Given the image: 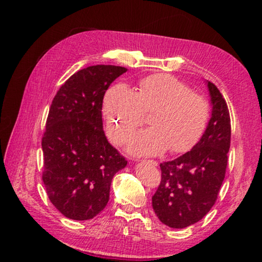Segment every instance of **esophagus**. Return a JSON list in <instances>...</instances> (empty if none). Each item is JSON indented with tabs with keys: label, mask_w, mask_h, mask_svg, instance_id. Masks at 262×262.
<instances>
[{
	"label": "esophagus",
	"mask_w": 262,
	"mask_h": 262,
	"mask_svg": "<svg viewBox=\"0 0 262 262\" xmlns=\"http://www.w3.org/2000/svg\"><path fill=\"white\" fill-rule=\"evenodd\" d=\"M148 163L151 164V165H154V166H157L158 165V163L156 161H148Z\"/></svg>",
	"instance_id": "esophagus-1"
}]
</instances>
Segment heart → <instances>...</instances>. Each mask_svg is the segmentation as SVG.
<instances>
[{"instance_id":"1","label":"heart","mask_w":262,"mask_h":262,"mask_svg":"<svg viewBox=\"0 0 262 262\" xmlns=\"http://www.w3.org/2000/svg\"><path fill=\"white\" fill-rule=\"evenodd\" d=\"M150 126L135 133L128 142L129 152L155 156L165 151L185 152L205 133L209 104L205 97L190 91L187 84L170 74L142 78L136 92L123 83L111 86L104 97L106 132L114 143H123L151 112Z\"/></svg>"}]
</instances>
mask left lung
I'll return each mask as SVG.
<instances>
[{"label":"left lung","mask_w":262,"mask_h":262,"mask_svg":"<svg viewBox=\"0 0 262 262\" xmlns=\"http://www.w3.org/2000/svg\"><path fill=\"white\" fill-rule=\"evenodd\" d=\"M211 118L192 150L161 165L162 180L152 208L167 227L184 229L205 217L215 205L228 165L231 123L227 101L214 83L207 81Z\"/></svg>","instance_id":"left-lung-1"}]
</instances>
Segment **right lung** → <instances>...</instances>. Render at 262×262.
Listing matches in <instances>:
<instances>
[{"mask_svg":"<svg viewBox=\"0 0 262 262\" xmlns=\"http://www.w3.org/2000/svg\"><path fill=\"white\" fill-rule=\"evenodd\" d=\"M126 72L110 64L81 69L52 101L41 141L42 181L51 202L70 220L98 215L108 202L114 174L127 165L106 139L101 119L106 90Z\"/></svg>","mask_w":262,"mask_h":262,"instance_id":"right-lung-1","label":"right lung"}]
</instances>
